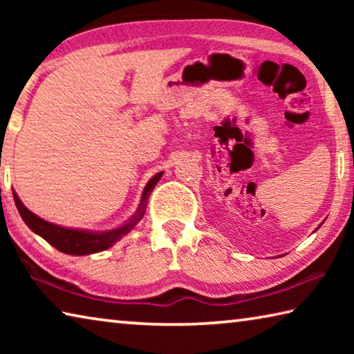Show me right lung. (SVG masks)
I'll return each mask as SVG.
<instances>
[{"label": "right lung", "instance_id": "1", "mask_svg": "<svg viewBox=\"0 0 354 354\" xmlns=\"http://www.w3.org/2000/svg\"><path fill=\"white\" fill-rule=\"evenodd\" d=\"M160 176H162V173H158V175L149 179V183L147 184V187L142 194L140 207L134 217L131 218L127 225L120 226V227H117V230L106 231V232H88V231H81V230H68V227L53 225V223H50V221H45L44 218L37 217V215L32 214L29 209H26L25 205L20 201L19 196H17L15 192H12V194H14L15 206H17V209H19L21 218L25 220V223L31 227L35 234L44 237L48 243L53 245V247L57 248L59 251H62V253L84 256V254L98 253V251H103L106 248L112 247V245L115 243L118 239H122L124 234H128V232L133 230L137 221L143 217L148 195L151 194V190L154 189V185L158 184Z\"/></svg>", "mask_w": 354, "mask_h": 354}]
</instances>
